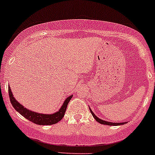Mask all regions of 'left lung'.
I'll return each instance as SVG.
<instances>
[{
	"instance_id": "8db88e82",
	"label": "left lung",
	"mask_w": 155,
	"mask_h": 155,
	"mask_svg": "<svg viewBox=\"0 0 155 155\" xmlns=\"http://www.w3.org/2000/svg\"><path fill=\"white\" fill-rule=\"evenodd\" d=\"M90 111H91V113L92 114L93 117H94V119H95V120H96L97 122H98L99 124H103V125H109V126H120V125H124V124H126L125 123H112V122H108V121H105V120H101V119H99L98 117H97L94 114V113H93L92 111L91 110V109H90Z\"/></svg>"
}]
</instances>
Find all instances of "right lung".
<instances>
[{
	"instance_id": "add662e5",
	"label": "right lung",
	"mask_w": 155,
	"mask_h": 155,
	"mask_svg": "<svg viewBox=\"0 0 155 155\" xmlns=\"http://www.w3.org/2000/svg\"><path fill=\"white\" fill-rule=\"evenodd\" d=\"M8 93H9L11 103L18 113H20L21 116H24L25 118H26L29 121L32 122L35 124H38V125H53V124H55L58 123L59 121H61L64 116L66 109L68 107L70 100L73 96V94H71L66 98L60 110L56 112L55 113H53V114H42V113H38L30 111L29 109L24 107L21 104L18 102V101H16V99L12 94L10 87H8Z\"/></svg>"
}]
</instances>
